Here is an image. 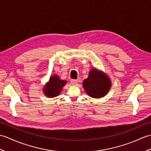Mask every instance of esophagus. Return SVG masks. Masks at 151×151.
Segmentation results:
<instances>
[{
	"label": "esophagus",
	"mask_w": 151,
	"mask_h": 151,
	"mask_svg": "<svg viewBox=\"0 0 151 151\" xmlns=\"http://www.w3.org/2000/svg\"><path fill=\"white\" fill-rule=\"evenodd\" d=\"M77 83H78V81H76V80H71V81H70V84L72 85H76Z\"/></svg>",
	"instance_id": "obj_1"
}]
</instances>
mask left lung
Returning a JSON list of instances; mask_svg holds the SVG:
<instances>
[{
  "instance_id": "obj_1",
  "label": "left lung",
  "mask_w": 151,
  "mask_h": 151,
  "mask_svg": "<svg viewBox=\"0 0 151 151\" xmlns=\"http://www.w3.org/2000/svg\"><path fill=\"white\" fill-rule=\"evenodd\" d=\"M111 86V81L106 74L95 67L89 70L88 77L83 81L85 91L92 98L104 97L110 91Z\"/></svg>"
}]
</instances>
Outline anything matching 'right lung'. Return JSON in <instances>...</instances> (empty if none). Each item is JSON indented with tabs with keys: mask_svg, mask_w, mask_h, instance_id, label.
<instances>
[{
	"mask_svg": "<svg viewBox=\"0 0 151 151\" xmlns=\"http://www.w3.org/2000/svg\"><path fill=\"white\" fill-rule=\"evenodd\" d=\"M67 84V81L60 79L58 75H53L50 76L49 81L44 86L43 91L47 97L54 98L58 96L63 87Z\"/></svg>",
	"mask_w": 151,
	"mask_h": 151,
	"instance_id": "obj_1",
	"label": "right lung"
}]
</instances>
